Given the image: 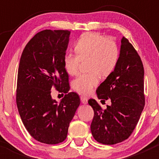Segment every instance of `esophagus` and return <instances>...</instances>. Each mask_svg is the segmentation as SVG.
Masks as SVG:
<instances>
[{
    "label": "esophagus",
    "instance_id": "1",
    "mask_svg": "<svg viewBox=\"0 0 159 159\" xmlns=\"http://www.w3.org/2000/svg\"><path fill=\"white\" fill-rule=\"evenodd\" d=\"M81 102L83 104H87L88 103V98L84 96H81Z\"/></svg>",
    "mask_w": 159,
    "mask_h": 159
}]
</instances>
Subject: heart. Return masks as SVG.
<instances>
[{"label":"heart","instance_id":"heart-1","mask_svg":"<svg viewBox=\"0 0 159 159\" xmlns=\"http://www.w3.org/2000/svg\"><path fill=\"white\" fill-rule=\"evenodd\" d=\"M76 54L66 53L63 65L68 75L78 73L81 61L89 59L88 68L91 71L81 74L72 81V88L81 94H91L100 82V75L108 76L118 63L120 51L117 43L108 37L88 32L79 38L75 44Z\"/></svg>","mask_w":159,"mask_h":159}]
</instances>
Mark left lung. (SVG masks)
<instances>
[{
    "label": "left lung",
    "mask_w": 159,
    "mask_h": 159,
    "mask_svg": "<svg viewBox=\"0 0 159 159\" xmlns=\"http://www.w3.org/2000/svg\"><path fill=\"white\" fill-rule=\"evenodd\" d=\"M102 101L111 105L102 109L94 99L89 104L94 110L91 125L93 137L99 143L115 145L129 139L145 106L144 67L140 56L123 37L116 68L96 90Z\"/></svg>",
    "instance_id": "8db88e82"
}]
</instances>
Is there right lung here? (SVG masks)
<instances>
[{
  "instance_id": "1",
  "label": "right lung",
  "mask_w": 159,
  "mask_h": 159,
  "mask_svg": "<svg viewBox=\"0 0 159 159\" xmlns=\"http://www.w3.org/2000/svg\"><path fill=\"white\" fill-rule=\"evenodd\" d=\"M70 31L44 30L34 35L22 52L17 73L16 102L24 125L32 138L55 145L65 140L70 121L80 105L68 92V75L63 65ZM54 87L66 94L60 103L51 98Z\"/></svg>"
}]
</instances>
